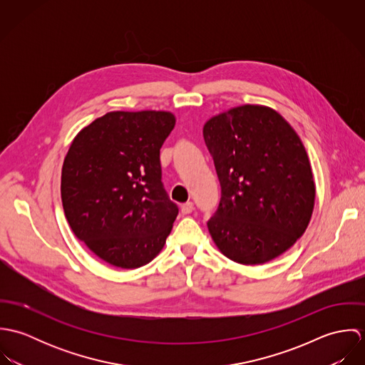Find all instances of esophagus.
Masks as SVG:
<instances>
[{
    "instance_id": "obj_1",
    "label": "esophagus",
    "mask_w": 365,
    "mask_h": 365,
    "mask_svg": "<svg viewBox=\"0 0 365 365\" xmlns=\"http://www.w3.org/2000/svg\"><path fill=\"white\" fill-rule=\"evenodd\" d=\"M192 210H194V204H192V202H187V204H182V205H181L182 215H188V213H191Z\"/></svg>"
}]
</instances>
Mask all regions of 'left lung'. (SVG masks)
Listing matches in <instances>:
<instances>
[{"label":"left lung","instance_id":"obj_1","mask_svg":"<svg viewBox=\"0 0 365 365\" xmlns=\"http://www.w3.org/2000/svg\"><path fill=\"white\" fill-rule=\"evenodd\" d=\"M204 139L220 184L208 220L217 249L253 265L287 252L312 216L314 182L307 150L274 109L243 105L210 118Z\"/></svg>","mask_w":365,"mask_h":365}]
</instances>
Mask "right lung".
<instances>
[{
  "mask_svg": "<svg viewBox=\"0 0 365 365\" xmlns=\"http://www.w3.org/2000/svg\"><path fill=\"white\" fill-rule=\"evenodd\" d=\"M170 112H108L73 140L61 170V202L74 235L120 268H138L163 249L178 207L161 181L160 149Z\"/></svg>",
  "mask_w": 365,
  "mask_h": 365,
  "instance_id": "right-lung-1",
  "label": "right lung"
}]
</instances>
